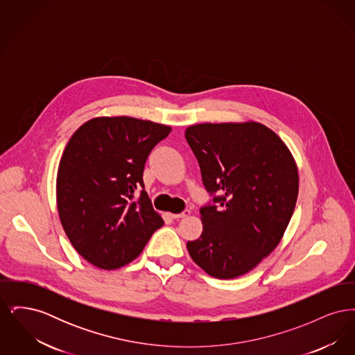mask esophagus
I'll return each mask as SVG.
<instances>
[{"mask_svg": "<svg viewBox=\"0 0 355 355\" xmlns=\"http://www.w3.org/2000/svg\"><path fill=\"white\" fill-rule=\"evenodd\" d=\"M190 214V210H184L182 213H180V214H170L171 216V218L173 220H180V218H185V217H187Z\"/></svg>", "mask_w": 355, "mask_h": 355, "instance_id": "34e87169", "label": "esophagus"}]
</instances>
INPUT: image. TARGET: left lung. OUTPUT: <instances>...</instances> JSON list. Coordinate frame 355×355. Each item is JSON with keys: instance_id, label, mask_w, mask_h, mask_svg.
I'll return each mask as SVG.
<instances>
[{"instance_id": "1", "label": "left lung", "mask_w": 355, "mask_h": 355, "mask_svg": "<svg viewBox=\"0 0 355 355\" xmlns=\"http://www.w3.org/2000/svg\"><path fill=\"white\" fill-rule=\"evenodd\" d=\"M210 201L200 209L202 234L186 243L209 275L230 279L275 249L294 213L298 171L282 139L258 122L187 128Z\"/></svg>"}]
</instances>
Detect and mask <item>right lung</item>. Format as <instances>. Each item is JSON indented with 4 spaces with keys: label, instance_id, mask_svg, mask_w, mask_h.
<instances>
[{
    "label": "right lung",
    "instance_id": "add662e5",
    "mask_svg": "<svg viewBox=\"0 0 355 355\" xmlns=\"http://www.w3.org/2000/svg\"><path fill=\"white\" fill-rule=\"evenodd\" d=\"M170 132L152 121L100 117L69 139L57 174V206L69 241L92 265L114 270L132 262L164 225L142 175L149 154Z\"/></svg>",
    "mask_w": 355,
    "mask_h": 355
}]
</instances>
